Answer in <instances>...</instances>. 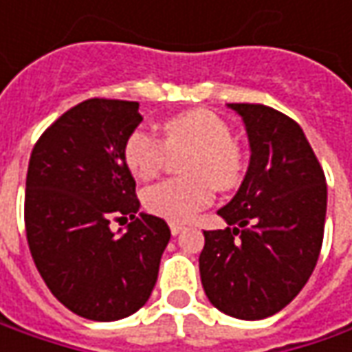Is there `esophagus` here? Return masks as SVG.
<instances>
[{"label": "esophagus", "mask_w": 352, "mask_h": 352, "mask_svg": "<svg viewBox=\"0 0 352 352\" xmlns=\"http://www.w3.org/2000/svg\"><path fill=\"white\" fill-rule=\"evenodd\" d=\"M170 231H172V235H180L184 231V227L178 223H170Z\"/></svg>", "instance_id": "34e87169"}]
</instances>
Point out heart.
Listing matches in <instances>:
<instances>
[{"label": "heart", "instance_id": "1", "mask_svg": "<svg viewBox=\"0 0 352 352\" xmlns=\"http://www.w3.org/2000/svg\"><path fill=\"white\" fill-rule=\"evenodd\" d=\"M162 141L135 129L123 142V160L139 180H151L164 168L168 153L190 148L184 178H170L144 190V208L172 223H186L204 210L215 188L227 192L243 180L245 156L233 141L231 127L210 109H188L160 123Z\"/></svg>", "mask_w": 352, "mask_h": 352}]
</instances>
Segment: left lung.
Segmentation results:
<instances>
[{"instance_id": "8db88e82", "label": "left lung", "mask_w": 352, "mask_h": 352, "mask_svg": "<svg viewBox=\"0 0 352 352\" xmlns=\"http://www.w3.org/2000/svg\"><path fill=\"white\" fill-rule=\"evenodd\" d=\"M243 117L250 164L235 197L217 211L225 229L204 231L206 296L236 319H264L309 280L323 245L327 184L292 117L261 103H229Z\"/></svg>"}]
</instances>
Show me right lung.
<instances>
[{
  "label": "right lung",
  "instance_id": "right-lung-1",
  "mask_svg": "<svg viewBox=\"0 0 352 352\" xmlns=\"http://www.w3.org/2000/svg\"><path fill=\"white\" fill-rule=\"evenodd\" d=\"M142 121L139 103L91 98L62 113L34 142L25 231L34 266L76 316L116 321L146 304L170 241L164 219L139 211L123 142ZM131 219L128 233L111 221Z\"/></svg>",
  "mask_w": 352,
  "mask_h": 352
}]
</instances>
